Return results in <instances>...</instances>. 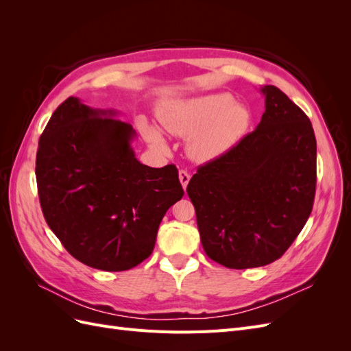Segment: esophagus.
<instances>
[{"mask_svg": "<svg viewBox=\"0 0 351 351\" xmlns=\"http://www.w3.org/2000/svg\"><path fill=\"white\" fill-rule=\"evenodd\" d=\"M178 178H180V183H182L183 189L186 190V187H187V184H189V180H190V174L186 171V169H180Z\"/></svg>", "mask_w": 351, "mask_h": 351, "instance_id": "obj_1", "label": "esophagus"}]
</instances>
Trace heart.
I'll return each instance as SVG.
<instances>
[{
  "label": "heart",
  "instance_id": "b5f03b06",
  "mask_svg": "<svg viewBox=\"0 0 351 351\" xmlns=\"http://www.w3.org/2000/svg\"><path fill=\"white\" fill-rule=\"evenodd\" d=\"M162 127L176 136L187 137V152L197 162H208L231 151L246 134L250 112L243 104L232 102L228 93H210L192 99L164 104L158 110ZM147 141L164 149L162 136L142 121Z\"/></svg>",
  "mask_w": 351,
  "mask_h": 351
}]
</instances>
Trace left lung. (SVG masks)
Listing matches in <instances>:
<instances>
[{
	"label": "left lung",
	"mask_w": 351,
	"mask_h": 351,
	"mask_svg": "<svg viewBox=\"0 0 351 351\" xmlns=\"http://www.w3.org/2000/svg\"><path fill=\"white\" fill-rule=\"evenodd\" d=\"M261 90L265 112L256 130L200 165L187 186L205 253L231 269L280 259L315 200L316 139L309 117L272 84Z\"/></svg>",
	"instance_id": "left-lung-1"
}]
</instances>
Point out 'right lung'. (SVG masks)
<instances>
[{"label": "right lung", "instance_id": "obj_1", "mask_svg": "<svg viewBox=\"0 0 351 351\" xmlns=\"http://www.w3.org/2000/svg\"><path fill=\"white\" fill-rule=\"evenodd\" d=\"M114 115L73 97L62 102L40 134L36 183L47 224L71 256L119 272L151 256L165 212L184 192L176 165L137 161L133 127Z\"/></svg>", "mask_w": 351, "mask_h": 351}]
</instances>
